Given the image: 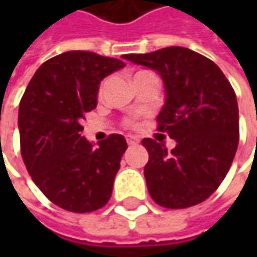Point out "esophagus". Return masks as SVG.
Listing matches in <instances>:
<instances>
[{
  "instance_id": "esophagus-1",
  "label": "esophagus",
  "mask_w": 257,
  "mask_h": 257,
  "mask_svg": "<svg viewBox=\"0 0 257 257\" xmlns=\"http://www.w3.org/2000/svg\"><path fill=\"white\" fill-rule=\"evenodd\" d=\"M127 144H128V146L139 144V139H136V137H133V136H128V137H127Z\"/></svg>"
}]
</instances>
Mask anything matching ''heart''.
I'll list each match as a JSON object with an SVG mask.
<instances>
[{"mask_svg": "<svg viewBox=\"0 0 257 257\" xmlns=\"http://www.w3.org/2000/svg\"><path fill=\"white\" fill-rule=\"evenodd\" d=\"M142 73H146V71H140V73H137V74H142ZM136 74V75H137Z\"/></svg>", "mask_w": 257, "mask_h": 257, "instance_id": "b5f03b06", "label": "heart"}]
</instances>
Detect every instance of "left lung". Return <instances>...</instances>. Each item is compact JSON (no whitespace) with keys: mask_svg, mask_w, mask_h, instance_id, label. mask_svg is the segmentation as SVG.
Listing matches in <instances>:
<instances>
[{"mask_svg":"<svg viewBox=\"0 0 257 257\" xmlns=\"http://www.w3.org/2000/svg\"><path fill=\"white\" fill-rule=\"evenodd\" d=\"M124 60L154 70L164 84L159 130L176 140L164 144L143 139L149 152L144 167L154 202L167 209H186L206 200L223 182L239 144L236 94L212 60L184 47H167Z\"/></svg>","mask_w":257,"mask_h":257,"instance_id":"obj_1","label":"left lung"}]
</instances>
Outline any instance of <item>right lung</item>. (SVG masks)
Masks as SVG:
<instances>
[{
    "instance_id": "1",
    "label": "right lung",
    "mask_w": 257,
    "mask_h": 257,
    "mask_svg": "<svg viewBox=\"0 0 257 257\" xmlns=\"http://www.w3.org/2000/svg\"><path fill=\"white\" fill-rule=\"evenodd\" d=\"M124 65L90 51L63 53L35 71L21 98L25 167L38 189L68 212H94L111 197L125 139L111 134L94 147L81 136V121L97 105L100 83Z\"/></svg>"
}]
</instances>
